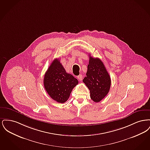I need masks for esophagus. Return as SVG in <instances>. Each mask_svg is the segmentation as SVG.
<instances>
[{
    "label": "esophagus",
    "mask_w": 150,
    "mask_h": 150,
    "mask_svg": "<svg viewBox=\"0 0 150 150\" xmlns=\"http://www.w3.org/2000/svg\"><path fill=\"white\" fill-rule=\"evenodd\" d=\"M78 78L79 80H81L82 79H83V76H82V75H79V76H78Z\"/></svg>",
    "instance_id": "34e87169"
}]
</instances>
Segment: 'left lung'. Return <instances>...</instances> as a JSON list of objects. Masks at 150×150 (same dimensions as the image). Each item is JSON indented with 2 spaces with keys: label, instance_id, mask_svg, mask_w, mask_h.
<instances>
[{
  "label": "left lung",
  "instance_id": "8db88e82",
  "mask_svg": "<svg viewBox=\"0 0 150 150\" xmlns=\"http://www.w3.org/2000/svg\"><path fill=\"white\" fill-rule=\"evenodd\" d=\"M86 75L83 81L89 89L91 98L94 102H99L107 96L111 83L110 76L100 59L89 56Z\"/></svg>",
  "mask_w": 150,
  "mask_h": 150
}]
</instances>
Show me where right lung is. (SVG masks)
Instances as JSON below:
<instances>
[{"label": "right lung", "instance_id": "obj_1", "mask_svg": "<svg viewBox=\"0 0 150 150\" xmlns=\"http://www.w3.org/2000/svg\"><path fill=\"white\" fill-rule=\"evenodd\" d=\"M44 86L50 97L63 103L69 99L73 88L78 80L67 73L58 59L52 62L44 75Z\"/></svg>", "mask_w": 150, "mask_h": 150}]
</instances>
